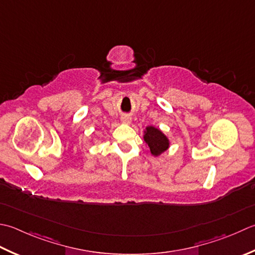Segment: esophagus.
<instances>
[{"mask_svg":"<svg viewBox=\"0 0 255 255\" xmlns=\"http://www.w3.org/2000/svg\"><path fill=\"white\" fill-rule=\"evenodd\" d=\"M122 122L125 125H130L131 124V118L129 117V116H127V115H125V116L122 117Z\"/></svg>","mask_w":255,"mask_h":255,"instance_id":"34e87169","label":"esophagus"}]
</instances>
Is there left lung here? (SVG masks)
<instances>
[{
    "label": "left lung",
    "mask_w": 255,
    "mask_h": 255,
    "mask_svg": "<svg viewBox=\"0 0 255 255\" xmlns=\"http://www.w3.org/2000/svg\"><path fill=\"white\" fill-rule=\"evenodd\" d=\"M143 140L153 157H159L170 147V140L160 129L147 126L143 130Z\"/></svg>",
    "instance_id": "1"
}]
</instances>
